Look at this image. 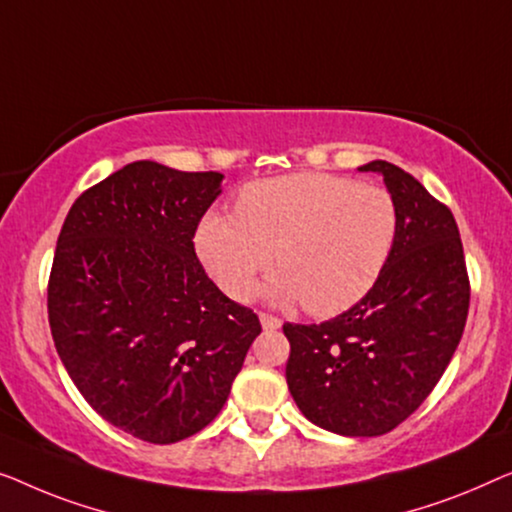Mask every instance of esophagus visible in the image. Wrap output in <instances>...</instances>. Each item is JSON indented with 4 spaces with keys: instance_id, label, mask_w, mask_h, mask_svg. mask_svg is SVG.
I'll return each instance as SVG.
<instances>
[{
    "instance_id": "34e87169",
    "label": "esophagus",
    "mask_w": 512,
    "mask_h": 512,
    "mask_svg": "<svg viewBox=\"0 0 512 512\" xmlns=\"http://www.w3.org/2000/svg\"><path fill=\"white\" fill-rule=\"evenodd\" d=\"M259 322H262V327L269 329V331L280 329V325H283L280 318H276V315H269V313H259Z\"/></svg>"
}]
</instances>
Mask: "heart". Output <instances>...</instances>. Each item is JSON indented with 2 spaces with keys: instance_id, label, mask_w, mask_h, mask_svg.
<instances>
[{
  "instance_id": "heart-1",
  "label": "heart",
  "mask_w": 512,
  "mask_h": 512,
  "mask_svg": "<svg viewBox=\"0 0 512 512\" xmlns=\"http://www.w3.org/2000/svg\"><path fill=\"white\" fill-rule=\"evenodd\" d=\"M399 211L385 187L301 171L246 185L236 213L208 211L194 248L234 299L253 294L276 250L280 273L266 294L301 301L327 318L355 306L376 285L397 241Z\"/></svg>"
}]
</instances>
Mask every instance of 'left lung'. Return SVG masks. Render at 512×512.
Masks as SVG:
<instances>
[{"instance_id": "1", "label": "left lung", "mask_w": 512, "mask_h": 512, "mask_svg": "<svg viewBox=\"0 0 512 512\" xmlns=\"http://www.w3.org/2000/svg\"><path fill=\"white\" fill-rule=\"evenodd\" d=\"M383 176L399 211L397 241L376 285L320 325H292L287 387L301 413L341 436L392 431L429 397L455 355L469 315V273L450 208L397 164Z\"/></svg>"}]
</instances>
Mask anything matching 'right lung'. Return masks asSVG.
I'll list each match as a JSON object with an SVG mask.
<instances>
[{"mask_svg": "<svg viewBox=\"0 0 512 512\" xmlns=\"http://www.w3.org/2000/svg\"><path fill=\"white\" fill-rule=\"evenodd\" d=\"M222 178L132 162L85 190L57 236V355L85 401L141 441L176 443L211 424L262 331L194 253Z\"/></svg>", "mask_w": 512, "mask_h": 512, "instance_id": "obj_1", "label": "right lung"}]
</instances>
